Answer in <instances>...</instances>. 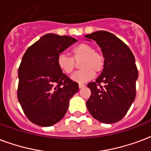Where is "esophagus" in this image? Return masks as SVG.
Here are the masks:
<instances>
[{
  "instance_id": "obj_1",
  "label": "esophagus",
  "mask_w": 151,
  "mask_h": 151,
  "mask_svg": "<svg viewBox=\"0 0 151 151\" xmlns=\"http://www.w3.org/2000/svg\"><path fill=\"white\" fill-rule=\"evenodd\" d=\"M85 86V85H84V84H81V83H80V84H79V88H84Z\"/></svg>"
}]
</instances>
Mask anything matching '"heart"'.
<instances>
[{"label":"heart","mask_w":151,"mask_h":151,"mask_svg":"<svg viewBox=\"0 0 151 151\" xmlns=\"http://www.w3.org/2000/svg\"><path fill=\"white\" fill-rule=\"evenodd\" d=\"M73 58L65 53H61L57 58V64L63 73L70 74L76 66V62H79L81 69L71 76L73 81L78 83L87 82L94 78L95 72L100 73L104 68V56L102 53L96 52L95 48L88 44L81 43L73 48Z\"/></svg>","instance_id":"b5f03b06"}]
</instances>
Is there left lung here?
<instances>
[{
	"instance_id": "8db88e82",
	"label": "left lung",
	"mask_w": 151,
	"mask_h": 151,
	"mask_svg": "<svg viewBox=\"0 0 151 151\" xmlns=\"http://www.w3.org/2000/svg\"><path fill=\"white\" fill-rule=\"evenodd\" d=\"M85 37L88 41H96L105 60L100 75L95 82L88 84L91 96L86 106L95 119L113 124L124 117L136 98L138 70L135 57L130 48L110 32L99 30Z\"/></svg>"
}]
</instances>
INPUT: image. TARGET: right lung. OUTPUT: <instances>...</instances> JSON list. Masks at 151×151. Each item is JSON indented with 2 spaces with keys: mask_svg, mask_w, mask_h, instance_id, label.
Listing matches in <instances>:
<instances>
[{
  "mask_svg": "<svg viewBox=\"0 0 151 151\" xmlns=\"http://www.w3.org/2000/svg\"><path fill=\"white\" fill-rule=\"evenodd\" d=\"M69 36L48 34L27 48L19 67L17 96L28 119L43 127L52 126L66 114L78 84L59 69L57 58L75 43Z\"/></svg>",
  "mask_w": 151,
  "mask_h": 151,
  "instance_id": "1",
  "label": "right lung"
}]
</instances>
